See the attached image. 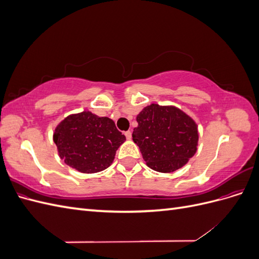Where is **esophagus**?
<instances>
[{
  "instance_id": "34e87169",
  "label": "esophagus",
  "mask_w": 259,
  "mask_h": 259,
  "mask_svg": "<svg viewBox=\"0 0 259 259\" xmlns=\"http://www.w3.org/2000/svg\"><path fill=\"white\" fill-rule=\"evenodd\" d=\"M125 137H126V139H131L132 138V132L131 131L125 132Z\"/></svg>"
}]
</instances>
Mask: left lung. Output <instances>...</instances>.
Wrapping results in <instances>:
<instances>
[{
	"label": "left lung",
	"mask_w": 259,
	"mask_h": 259,
	"mask_svg": "<svg viewBox=\"0 0 259 259\" xmlns=\"http://www.w3.org/2000/svg\"><path fill=\"white\" fill-rule=\"evenodd\" d=\"M133 140L147 165L160 173L183 167L197 152L198 125L180 109L151 104L137 115Z\"/></svg>",
	"instance_id": "1"
}]
</instances>
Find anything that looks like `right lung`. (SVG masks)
I'll list each match as a JSON object with an SVG mask.
<instances>
[{"mask_svg":"<svg viewBox=\"0 0 259 259\" xmlns=\"http://www.w3.org/2000/svg\"><path fill=\"white\" fill-rule=\"evenodd\" d=\"M53 138L60 159L85 174L110 166L117 148L125 142L111 119L90 111L65 117L55 128Z\"/></svg>","mask_w":259,"mask_h":259,"instance_id":"1","label":"right lung"}]
</instances>
